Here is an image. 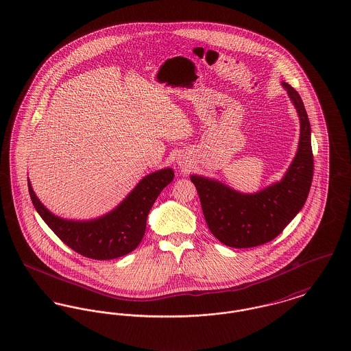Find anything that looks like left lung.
Here are the masks:
<instances>
[{
  "label": "left lung",
  "instance_id": "8db88e82",
  "mask_svg": "<svg viewBox=\"0 0 351 351\" xmlns=\"http://www.w3.org/2000/svg\"><path fill=\"white\" fill-rule=\"evenodd\" d=\"M282 85L297 109L300 136L295 158L279 182L243 193L216 179L189 176L210 231L228 247H256L276 238L302 210L310 192L314 173L310 121L297 90L287 82Z\"/></svg>",
  "mask_w": 351,
  "mask_h": 351
}]
</instances>
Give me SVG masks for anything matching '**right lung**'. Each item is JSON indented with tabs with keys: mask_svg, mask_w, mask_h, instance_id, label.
Returning <instances> with one entry per match:
<instances>
[{
	"mask_svg": "<svg viewBox=\"0 0 351 351\" xmlns=\"http://www.w3.org/2000/svg\"><path fill=\"white\" fill-rule=\"evenodd\" d=\"M173 176L172 168H162L144 176L116 208L89 220L54 215L36 196L29 179L27 187L36 211L62 242L82 256L108 261L130 254L140 244L149 210Z\"/></svg>",
	"mask_w": 351,
	"mask_h": 351,
	"instance_id": "add662e5",
	"label": "right lung"
}]
</instances>
